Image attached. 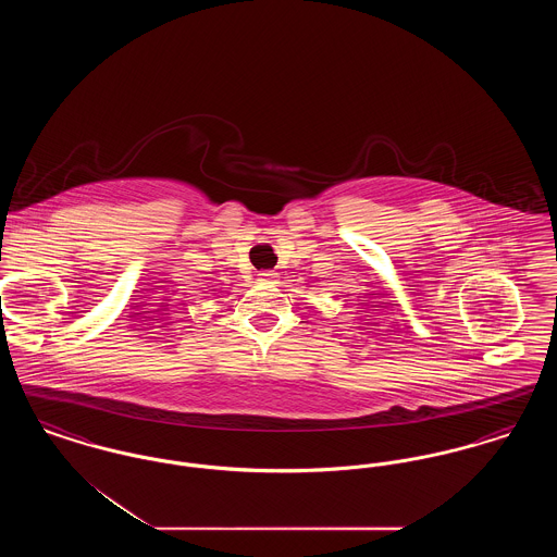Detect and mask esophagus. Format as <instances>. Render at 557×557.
Returning <instances> with one entry per match:
<instances>
[{
    "mask_svg": "<svg viewBox=\"0 0 557 557\" xmlns=\"http://www.w3.org/2000/svg\"><path fill=\"white\" fill-rule=\"evenodd\" d=\"M275 277H277V273H273V271H261L259 273V282H263V284H275Z\"/></svg>",
    "mask_w": 557,
    "mask_h": 557,
    "instance_id": "34e87169",
    "label": "esophagus"
}]
</instances>
